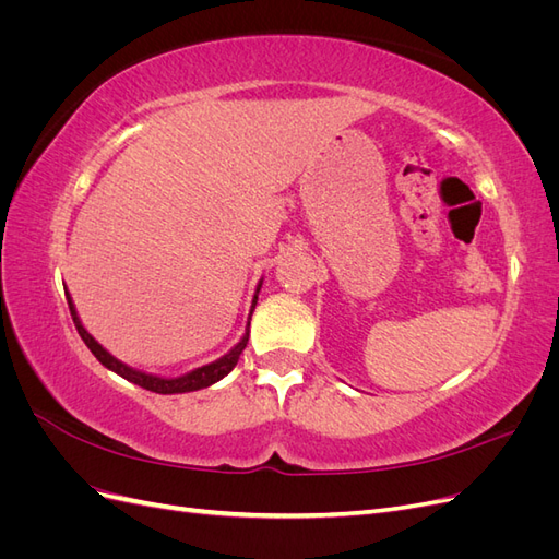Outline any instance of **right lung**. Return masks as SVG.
I'll return each instance as SVG.
<instances>
[{
	"label": "right lung",
	"mask_w": 559,
	"mask_h": 559,
	"mask_svg": "<svg viewBox=\"0 0 559 559\" xmlns=\"http://www.w3.org/2000/svg\"><path fill=\"white\" fill-rule=\"evenodd\" d=\"M261 284H263V280H259L257 294H253V298H251L249 319H251V314H253V308H257ZM64 296H67V306H70V312H72V319H74V326H76V331H79V335H81V341L86 343V347L95 354V359H97L99 364H103L105 368H109L111 373L121 376L123 380H128V382H132V384H138V386H144V389H148V392H156V394H186V392H198V389H207V386H212L214 382L224 380V378L230 373V370L235 368V364H238L240 354H242V349L247 347V341H249V321H247V326H245V333H242V337H240V343L235 345V347H230V349L224 354V357H218L216 361H210V364H205V366H198V368L189 370V373L177 376V378L154 376V373H146V370H140V368H132V366L123 364L121 359H116L111 352H107L103 345H99V343L95 341V337L86 331V326L81 324V319H79V312H76V308H74V300H72L70 292H64Z\"/></svg>",
	"instance_id": "right-lung-1"
}]
</instances>
